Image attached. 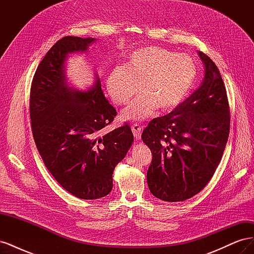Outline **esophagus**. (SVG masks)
Returning <instances> with one entry per match:
<instances>
[{
    "label": "esophagus",
    "instance_id": "34e87169",
    "mask_svg": "<svg viewBox=\"0 0 254 254\" xmlns=\"http://www.w3.org/2000/svg\"><path fill=\"white\" fill-rule=\"evenodd\" d=\"M131 129H132V132L133 135L136 140H139L141 137V132H142V127L139 124H132L131 125Z\"/></svg>",
    "mask_w": 254,
    "mask_h": 254
}]
</instances>
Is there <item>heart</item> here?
<instances>
[{"mask_svg": "<svg viewBox=\"0 0 254 254\" xmlns=\"http://www.w3.org/2000/svg\"><path fill=\"white\" fill-rule=\"evenodd\" d=\"M198 78L196 61L187 54L160 47H146L127 57L125 68L118 66L108 76L107 88L113 102L125 106L139 93L142 97L126 109L123 118L143 120L158 109L168 113L186 101Z\"/></svg>", "mask_w": 254, "mask_h": 254, "instance_id": "1", "label": "heart"}]
</instances>
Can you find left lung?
<instances>
[{
	"instance_id": "8db88e82",
	"label": "left lung",
	"mask_w": 254,
	"mask_h": 254,
	"mask_svg": "<svg viewBox=\"0 0 254 254\" xmlns=\"http://www.w3.org/2000/svg\"><path fill=\"white\" fill-rule=\"evenodd\" d=\"M205 75L178 108L149 122L142 133L152 153L147 172L151 194L183 201L204 189L224 155L230 132V106L218 67L199 52Z\"/></svg>"
}]
</instances>
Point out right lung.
<instances>
[{"label": "right lung", "instance_id": "obj_1", "mask_svg": "<svg viewBox=\"0 0 254 254\" xmlns=\"http://www.w3.org/2000/svg\"><path fill=\"white\" fill-rule=\"evenodd\" d=\"M93 38L66 36L47 53L30 87L29 117L43 163L61 187L80 199H97L113 188L115 166L133 144L129 124L106 132L117 117L97 78L88 92L66 84L68 53L86 51Z\"/></svg>", "mask_w": 254, "mask_h": 254}]
</instances>
